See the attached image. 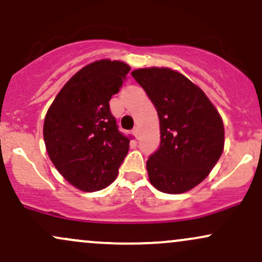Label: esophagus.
Listing matches in <instances>:
<instances>
[{"label": "esophagus", "instance_id": "1", "mask_svg": "<svg viewBox=\"0 0 262 262\" xmlns=\"http://www.w3.org/2000/svg\"><path fill=\"white\" fill-rule=\"evenodd\" d=\"M133 134L135 135V138H137V139H139V137H140L139 127H134V129H133Z\"/></svg>", "mask_w": 262, "mask_h": 262}]
</instances>
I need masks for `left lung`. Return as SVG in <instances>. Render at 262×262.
I'll return each instance as SVG.
<instances>
[{"label": "left lung", "mask_w": 262, "mask_h": 262, "mask_svg": "<svg viewBox=\"0 0 262 262\" xmlns=\"http://www.w3.org/2000/svg\"><path fill=\"white\" fill-rule=\"evenodd\" d=\"M152 101L160 119V146L146 161L151 184L167 194L190 190L222 155L221 116L204 91L169 68L132 72Z\"/></svg>", "instance_id": "left-lung-1"}]
</instances>
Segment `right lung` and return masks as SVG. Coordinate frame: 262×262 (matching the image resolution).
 I'll use <instances>...</instances> for the list:
<instances>
[{
	"label": "right lung",
	"mask_w": 262,
	"mask_h": 262,
	"mask_svg": "<svg viewBox=\"0 0 262 262\" xmlns=\"http://www.w3.org/2000/svg\"><path fill=\"white\" fill-rule=\"evenodd\" d=\"M130 67L119 61L90 63L66 83L43 123L47 154L75 188L96 191L115 181L129 150L130 135L119 132L108 101Z\"/></svg>",
	"instance_id": "right-lung-1"
}]
</instances>
